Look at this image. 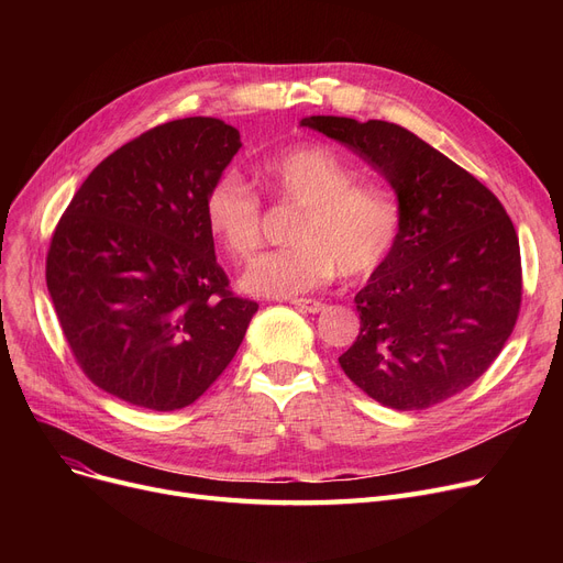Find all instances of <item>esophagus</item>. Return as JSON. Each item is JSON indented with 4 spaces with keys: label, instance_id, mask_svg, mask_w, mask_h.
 <instances>
[{
    "label": "esophagus",
    "instance_id": "obj_1",
    "mask_svg": "<svg viewBox=\"0 0 563 563\" xmlns=\"http://www.w3.org/2000/svg\"><path fill=\"white\" fill-rule=\"evenodd\" d=\"M291 306H294V308H299V310H303V312H310V314H314V312H321V310H323V303H321V301H317V299H291Z\"/></svg>",
    "mask_w": 563,
    "mask_h": 563
}]
</instances>
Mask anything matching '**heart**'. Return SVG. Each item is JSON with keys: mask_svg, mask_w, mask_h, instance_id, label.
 Segmentation results:
<instances>
[{"mask_svg": "<svg viewBox=\"0 0 563 563\" xmlns=\"http://www.w3.org/2000/svg\"><path fill=\"white\" fill-rule=\"evenodd\" d=\"M269 191L299 207L289 246L257 257L242 278L257 297H297L338 274L358 280L390 257L401 234V205L383 187L361 185L331 147H287L260 166ZM205 221L223 251L249 262L262 246V200L240 175L225 173L205 196Z\"/></svg>", "mask_w": 563, "mask_h": 563, "instance_id": "obj_1", "label": "heart"}]
</instances>
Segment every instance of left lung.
I'll use <instances>...</instances> for the list:
<instances>
[{"label": "left lung", "mask_w": 563, "mask_h": 563, "mask_svg": "<svg viewBox=\"0 0 563 563\" xmlns=\"http://www.w3.org/2000/svg\"><path fill=\"white\" fill-rule=\"evenodd\" d=\"M301 125L367 159L404 214L395 251L353 299L361 333L340 367L395 410L459 395L493 365L518 321L522 266L507 210L475 175L395 123L310 115Z\"/></svg>", "instance_id": "obj_1"}]
</instances>
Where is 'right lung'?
I'll return each mask as SVG.
<instances>
[{
	"mask_svg": "<svg viewBox=\"0 0 563 563\" xmlns=\"http://www.w3.org/2000/svg\"><path fill=\"white\" fill-rule=\"evenodd\" d=\"M240 147V132L219 118L157 125L100 162L58 219L47 289L100 390L177 410L234 358L257 303L230 289L205 196Z\"/></svg>",
	"mask_w": 563,
	"mask_h": 563,
	"instance_id": "1",
	"label": "right lung"
}]
</instances>
